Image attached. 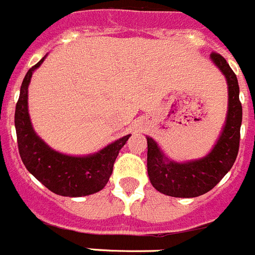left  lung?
<instances>
[{
    "mask_svg": "<svg viewBox=\"0 0 255 255\" xmlns=\"http://www.w3.org/2000/svg\"><path fill=\"white\" fill-rule=\"evenodd\" d=\"M212 61L226 76L229 85V112L224 131L207 157L198 161L177 163L170 161L148 136V176L159 193L176 198H194L215 188L231 170L239 153L243 107L239 100L238 78L220 53L212 52Z\"/></svg>",
    "mask_w": 255,
    "mask_h": 255,
    "instance_id": "8db88e82",
    "label": "left lung"
}]
</instances>
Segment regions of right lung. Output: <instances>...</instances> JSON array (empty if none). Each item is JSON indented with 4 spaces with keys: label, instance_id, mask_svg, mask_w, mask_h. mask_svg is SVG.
Instances as JSON below:
<instances>
[{
    "label": "right lung",
    "instance_id": "right-lung-1",
    "mask_svg": "<svg viewBox=\"0 0 255 255\" xmlns=\"http://www.w3.org/2000/svg\"><path fill=\"white\" fill-rule=\"evenodd\" d=\"M43 60L44 57L28 70L15 110V128L21 161L26 170L55 194L64 197L94 194L107 184L117 154L130 134L87 157H71L51 149L35 134L28 114V85L33 71Z\"/></svg>",
    "mask_w": 255,
    "mask_h": 255
}]
</instances>
